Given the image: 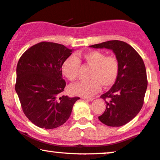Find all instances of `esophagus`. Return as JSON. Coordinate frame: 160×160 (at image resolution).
<instances>
[{
  "label": "esophagus",
  "instance_id": "obj_1",
  "mask_svg": "<svg viewBox=\"0 0 160 160\" xmlns=\"http://www.w3.org/2000/svg\"><path fill=\"white\" fill-rule=\"evenodd\" d=\"M82 99L86 100V101H92L93 99V98H87V97H82Z\"/></svg>",
  "mask_w": 160,
  "mask_h": 160
}]
</instances>
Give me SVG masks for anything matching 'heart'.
<instances>
[{
	"instance_id": "heart-1",
	"label": "heart",
	"mask_w": 160,
	"mask_h": 160,
	"mask_svg": "<svg viewBox=\"0 0 160 160\" xmlns=\"http://www.w3.org/2000/svg\"><path fill=\"white\" fill-rule=\"evenodd\" d=\"M91 68L88 81L72 85L69 92L73 95L90 97L99 92L102 86L108 88L116 83L120 72V63L114 55H107L99 50H91L82 55H71L61 65V72L69 81H75L81 67Z\"/></svg>"
}]
</instances>
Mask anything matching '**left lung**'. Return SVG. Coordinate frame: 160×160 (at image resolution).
Listing matches in <instances>:
<instances>
[{"label":"left lung","mask_w":160,"mask_h":160,"mask_svg":"<svg viewBox=\"0 0 160 160\" xmlns=\"http://www.w3.org/2000/svg\"><path fill=\"white\" fill-rule=\"evenodd\" d=\"M90 47L112 50L120 63L116 83L101 96L106 110L99 119L107 126H123L137 116L143 105L148 86L143 61L132 47L122 41L112 40Z\"/></svg>","instance_id":"8db88e82"}]
</instances>
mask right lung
I'll list each match as a JSON object with an SVG mask.
<instances>
[{"label": "right lung", "mask_w": 160, "mask_h": 160, "mask_svg": "<svg viewBox=\"0 0 160 160\" xmlns=\"http://www.w3.org/2000/svg\"><path fill=\"white\" fill-rule=\"evenodd\" d=\"M72 51L63 44L42 42L28 49L18 61L15 91L25 116L40 128L63 125L80 99L59 97L66 86L61 65Z\"/></svg>", "instance_id": "right-lung-1"}]
</instances>
